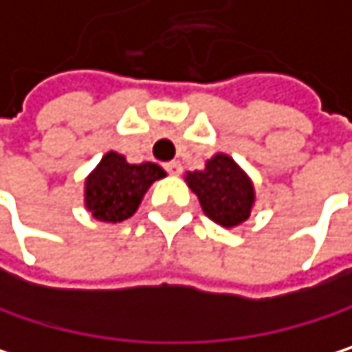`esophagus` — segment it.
<instances>
[{"instance_id":"34e87169","label":"esophagus","mask_w":352,"mask_h":352,"mask_svg":"<svg viewBox=\"0 0 352 352\" xmlns=\"http://www.w3.org/2000/svg\"><path fill=\"white\" fill-rule=\"evenodd\" d=\"M164 168H166L168 175H182V173H184V166H182L179 160H170V162H166Z\"/></svg>"}]
</instances>
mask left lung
Segmentation results:
<instances>
[{
    "instance_id": "1",
    "label": "left lung",
    "mask_w": 352,
    "mask_h": 352,
    "mask_svg": "<svg viewBox=\"0 0 352 352\" xmlns=\"http://www.w3.org/2000/svg\"><path fill=\"white\" fill-rule=\"evenodd\" d=\"M186 182L204 214L221 227L231 229L250 219L256 202L254 184L231 156L214 154L202 170L188 173Z\"/></svg>"
}]
</instances>
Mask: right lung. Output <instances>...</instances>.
I'll use <instances>...</instances> for the list:
<instances>
[{
	"mask_svg": "<svg viewBox=\"0 0 352 352\" xmlns=\"http://www.w3.org/2000/svg\"><path fill=\"white\" fill-rule=\"evenodd\" d=\"M164 175L166 173L154 162L129 164L123 154L111 150L86 177V210L96 221L121 223L138 210L148 188Z\"/></svg>",
	"mask_w": 352,
	"mask_h": 352,
	"instance_id": "add662e5",
	"label": "right lung"
}]
</instances>
